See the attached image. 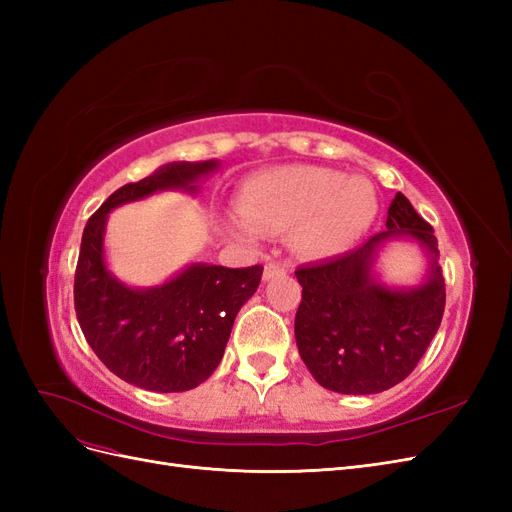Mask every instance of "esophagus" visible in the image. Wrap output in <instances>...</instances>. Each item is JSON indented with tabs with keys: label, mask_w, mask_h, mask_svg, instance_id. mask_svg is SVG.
Masks as SVG:
<instances>
[{
	"label": "esophagus",
	"mask_w": 512,
	"mask_h": 512,
	"mask_svg": "<svg viewBox=\"0 0 512 512\" xmlns=\"http://www.w3.org/2000/svg\"><path fill=\"white\" fill-rule=\"evenodd\" d=\"M286 273V267L280 265V262H269V265L265 267V273H262V280L269 282L273 280V277H280Z\"/></svg>",
	"instance_id": "34e87169"
}]
</instances>
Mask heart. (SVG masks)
<instances>
[{
    "label": "heart",
    "mask_w": 512,
    "mask_h": 512,
    "mask_svg": "<svg viewBox=\"0 0 512 512\" xmlns=\"http://www.w3.org/2000/svg\"><path fill=\"white\" fill-rule=\"evenodd\" d=\"M230 235L243 243L290 230L294 252L331 260L350 252L374 224L378 194L365 177L324 166H280L247 179Z\"/></svg>",
    "instance_id": "b5f03b06"
}]
</instances>
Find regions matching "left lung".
<instances>
[{
	"label": "left lung",
	"mask_w": 512,
	"mask_h": 512,
	"mask_svg": "<svg viewBox=\"0 0 512 512\" xmlns=\"http://www.w3.org/2000/svg\"><path fill=\"white\" fill-rule=\"evenodd\" d=\"M393 242H412L426 267L416 285H389L379 258ZM433 228L397 192L386 230L359 250L294 271L303 301L294 337L309 374L342 395H374L412 374L444 314V277Z\"/></svg>",
	"instance_id": "8db88e82"
}]
</instances>
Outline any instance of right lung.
I'll return each mask as SVG.
<instances>
[{
    "label": "right lung",
    "mask_w": 512,
    "mask_h": 512,
    "mask_svg": "<svg viewBox=\"0 0 512 512\" xmlns=\"http://www.w3.org/2000/svg\"><path fill=\"white\" fill-rule=\"evenodd\" d=\"M220 160L168 162L104 200L83 230L74 307L98 359L138 389L183 393L220 365L239 309L256 292L262 267L228 269L190 262L158 286H132L106 260L108 213L153 194L196 196Z\"/></svg>",
    "instance_id": "obj_1"
}]
</instances>
